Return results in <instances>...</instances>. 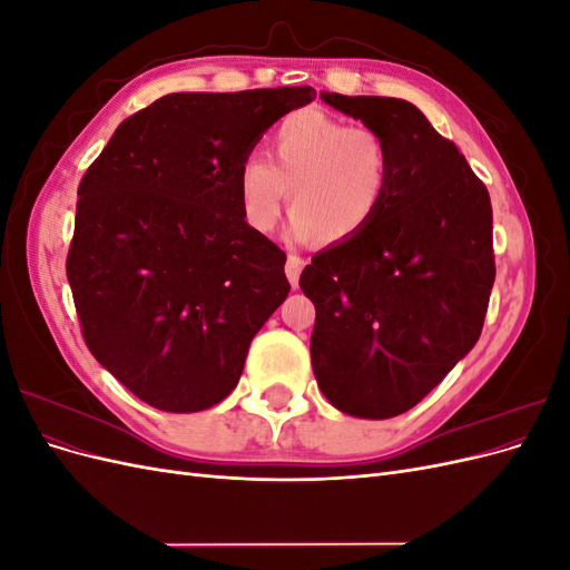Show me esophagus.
I'll return each instance as SVG.
<instances>
[{"instance_id":"esophagus-1","label":"esophagus","mask_w":570,"mask_h":570,"mask_svg":"<svg viewBox=\"0 0 570 570\" xmlns=\"http://www.w3.org/2000/svg\"><path fill=\"white\" fill-rule=\"evenodd\" d=\"M304 268V258H299L297 254H289L287 256V264H285V273H287V281L292 287L299 285V273Z\"/></svg>"}]
</instances>
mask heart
<instances>
[{"label": "heart", "mask_w": 570, "mask_h": 570, "mask_svg": "<svg viewBox=\"0 0 570 570\" xmlns=\"http://www.w3.org/2000/svg\"><path fill=\"white\" fill-rule=\"evenodd\" d=\"M273 164L249 154L237 193L252 228L268 233L289 193V237L350 243L381 212L390 187V151L381 135L318 109L283 118L271 135Z\"/></svg>", "instance_id": "heart-1"}]
</instances>
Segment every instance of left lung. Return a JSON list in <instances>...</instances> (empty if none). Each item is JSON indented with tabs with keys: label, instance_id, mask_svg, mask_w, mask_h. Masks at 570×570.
Segmentation results:
<instances>
[{
	"label": "left lung",
	"instance_id": "1",
	"mask_svg": "<svg viewBox=\"0 0 570 570\" xmlns=\"http://www.w3.org/2000/svg\"><path fill=\"white\" fill-rule=\"evenodd\" d=\"M390 151L381 212L299 278L316 306L312 366L325 400L383 421L416 406L469 354L494 285L492 206L454 142L394 97L321 92Z\"/></svg>",
	"mask_w": 570,
	"mask_h": 570
}]
</instances>
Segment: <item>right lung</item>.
Instances as JSON below:
<instances>
[{
    "instance_id": "1",
    "label": "right lung",
    "mask_w": 570,
    "mask_h": 570,
    "mask_svg": "<svg viewBox=\"0 0 570 570\" xmlns=\"http://www.w3.org/2000/svg\"><path fill=\"white\" fill-rule=\"evenodd\" d=\"M314 88L176 92L132 114L82 176L66 258L82 337L154 409L204 411L235 390L289 283L245 220L237 170Z\"/></svg>"
}]
</instances>
